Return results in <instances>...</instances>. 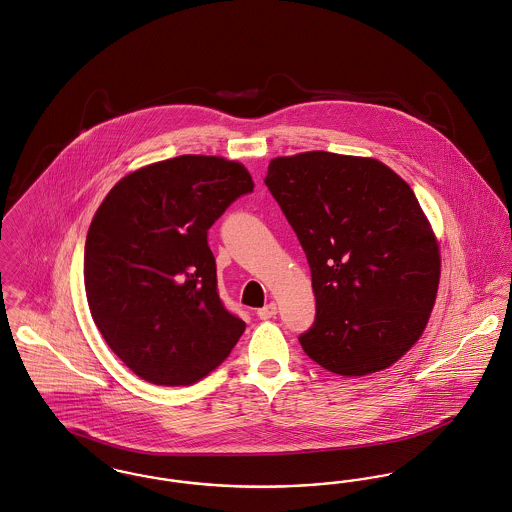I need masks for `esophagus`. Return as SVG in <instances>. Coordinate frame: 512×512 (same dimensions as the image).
<instances>
[{
    "label": "esophagus",
    "mask_w": 512,
    "mask_h": 512,
    "mask_svg": "<svg viewBox=\"0 0 512 512\" xmlns=\"http://www.w3.org/2000/svg\"><path fill=\"white\" fill-rule=\"evenodd\" d=\"M276 311H278V307H276V303H274V301H271V303H267L265 307L257 309V317H259V319H263V321H267V319H272V317L276 315Z\"/></svg>",
    "instance_id": "1"
}]
</instances>
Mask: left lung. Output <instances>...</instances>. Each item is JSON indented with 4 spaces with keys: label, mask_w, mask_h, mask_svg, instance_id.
Instances as JSON below:
<instances>
[{
    "label": "left lung",
    "mask_w": 512,
    "mask_h": 512,
    "mask_svg": "<svg viewBox=\"0 0 512 512\" xmlns=\"http://www.w3.org/2000/svg\"><path fill=\"white\" fill-rule=\"evenodd\" d=\"M265 183L305 251L315 323L303 352L344 377L387 369L420 338L441 257L410 185L375 158L301 152Z\"/></svg>",
    "instance_id": "obj_1"
}]
</instances>
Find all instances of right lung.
I'll return each mask as SVG.
<instances>
[{
  "instance_id": "right-lung-1",
  "label": "right lung",
  "mask_w": 512,
  "mask_h": 512,
  "mask_svg": "<svg viewBox=\"0 0 512 512\" xmlns=\"http://www.w3.org/2000/svg\"><path fill=\"white\" fill-rule=\"evenodd\" d=\"M253 191L240 162L183 154L118 181L92 218L85 290L106 344L135 375L187 387L226 360L245 331L218 296L207 234Z\"/></svg>"
}]
</instances>
